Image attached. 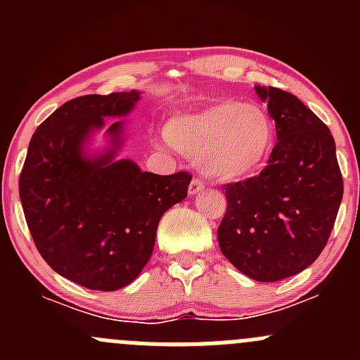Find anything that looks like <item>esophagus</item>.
<instances>
[{"instance_id":"34e87169","label":"esophagus","mask_w":360,"mask_h":360,"mask_svg":"<svg viewBox=\"0 0 360 360\" xmlns=\"http://www.w3.org/2000/svg\"><path fill=\"white\" fill-rule=\"evenodd\" d=\"M203 188H205V184H203V181H200V179H193V181H191V183H190V195L200 193Z\"/></svg>"}]
</instances>
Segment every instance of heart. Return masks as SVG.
<instances>
[{
	"instance_id": "1",
	"label": "heart",
	"mask_w": 360,
	"mask_h": 360,
	"mask_svg": "<svg viewBox=\"0 0 360 360\" xmlns=\"http://www.w3.org/2000/svg\"><path fill=\"white\" fill-rule=\"evenodd\" d=\"M167 139L197 162L209 179L238 183L266 165L277 143V127L261 104L219 99L172 116Z\"/></svg>"
}]
</instances>
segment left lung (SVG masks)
Masks as SVG:
<instances>
[{
    "mask_svg": "<svg viewBox=\"0 0 360 360\" xmlns=\"http://www.w3.org/2000/svg\"><path fill=\"white\" fill-rule=\"evenodd\" d=\"M254 89L275 120L278 141L259 176L223 188L228 209L217 242L238 271L277 282L310 266L326 248L343 179L326 123L292 94Z\"/></svg>",
    "mask_w": 360,
    "mask_h": 360,
    "instance_id": "8db88e82",
    "label": "left lung"
}]
</instances>
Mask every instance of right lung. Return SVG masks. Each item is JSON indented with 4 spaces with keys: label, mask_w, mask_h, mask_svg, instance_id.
Returning a JSON list of instances; mask_svg holds the SVG:
<instances>
[{
    "label": "right lung",
    "mask_w": 360,
    "mask_h": 360,
    "mask_svg": "<svg viewBox=\"0 0 360 360\" xmlns=\"http://www.w3.org/2000/svg\"><path fill=\"white\" fill-rule=\"evenodd\" d=\"M139 90L83 96L63 104L32 134L19 195L43 259L68 281L116 291L136 281L153 254L163 214L184 200L186 172L158 176L120 158Z\"/></svg>",
    "instance_id": "right-lung-1"
}]
</instances>
